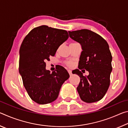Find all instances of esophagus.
<instances>
[{"label": "esophagus", "instance_id": "obj_1", "mask_svg": "<svg viewBox=\"0 0 128 128\" xmlns=\"http://www.w3.org/2000/svg\"><path fill=\"white\" fill-rule=\"evenodd\" d=\"M68 73L69 74V75H70V76L72 75V71H71L70 70H68Z\"/></svg>", "mask_w": 128, "mask_h": 128}]
</instances>
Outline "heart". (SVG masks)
I'll list each match as a JSON object with an SVG mask.
<instances>
[{"mask_svg":"<svg viewBox=\"0 0 128 128\" xmlns=\"http://www.w3.org/2000/svg\"><path fill=\"white\" fill-rule=\"evenodd\" d=\"M66 66H72V62H66Z\"/></svg>","mask_w":128,"mask_h":128,"instance_id":"heart-1","label":"heart"}]
</instances>
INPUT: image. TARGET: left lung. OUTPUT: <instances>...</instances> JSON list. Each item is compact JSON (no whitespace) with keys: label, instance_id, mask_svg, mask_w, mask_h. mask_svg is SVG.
Listing matches in <instances>:
<instances>
[{"label":"left lung","instance_id":"1","mask_svg":"<svg viewBox=\"0 0 128 128\" xmlns=\"http://www.w3.org/2000/svg\"><path fill=\"white\" fill-rule=\"evenodd\" d=\"M68 33L71 38L81 44L83 50L80 58L78 68L90 72L85 77L79 69L73 71V73L80 77L77 88L80 98L86 103L100 100L110 85L112 56L108 44L100 36L88 29L69 31Z\"/></svg>","mask_w":128,"mask_h":128}]
</instances>
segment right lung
<instances>
[{
	"instance_id": "1",
	"label": "right lung",
	"mask_w": 128,
	"mask_h": 128,
	"mask_svg": "<svg viewBox=\"0 0 128 128\" xmlns=\"http://www.w3.org/2000/svg\"><path fill=\"white\" fill-rule=\"evenodd\" d=\"M68 37L66 30L41 25L32 29L21 43L19 72L28 95L36 103L55 100L62 84L69 77L62 66L52 73L46 70L45 62Z\"/></svg>"
}]
</instances>
